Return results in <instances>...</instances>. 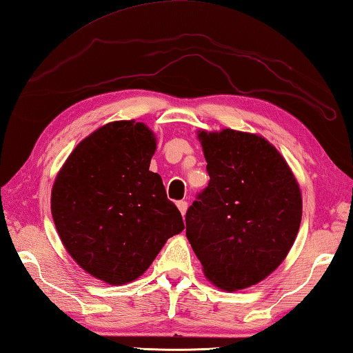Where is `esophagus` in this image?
<instances>
[{"mask_svg":"<svg viewBox=\"0 0 353 353\" xmlns=\"http://www.w3.org/2000/svg\"><path fill=\"white\" fill-rule=\"evenodd\" d=\"M176 206H178V209H180V212L184 215L186 214V211H188V208H189V205H188V201H184V200H181V201H178L176 203Z\"/></svg>","mask_w":353,"mask_h":353,"instance_id":"obj_1","label":"esophagus"}]
</instances>
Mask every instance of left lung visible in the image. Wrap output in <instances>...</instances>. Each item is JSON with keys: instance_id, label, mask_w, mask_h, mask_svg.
Returning <instances> with one entry per match:
<instances>
[{"instance_id": "8db88e82", "label": "left lung", "mask_w": 353, "mask_h": 353, "mask_svg": "<svg viewBox=\"0 0 353 353\" xmlns=\"http://www.w3.org/2000/svg\"><path fill=\"white\" fill-rule=\"evenodd\" d=\"M208 188L186 212V236L219 288L256 285L292 250L302 219V196L292 169L259 134L225 128L199 132Z\"/></svg>"}]
</instances>
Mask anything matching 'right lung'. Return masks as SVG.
<instances>
[{"instance_id":"obj_1","label":"right lung","mask_w":353,"mask_h":353,"mask_svg":"<svg viewBox=\"0 0 353 353\" xmlns=\"http://www.w3.org/2000/svg\"><path fill=\"white\" fill-rule=\"evenodd\" d=\"M157 138L142 122L114 121L79 142L57 173L51 212L61 243L110 285L138 279L167 239L184 230L163 180L148 170Z\"/></svg>"}]
</instances>
